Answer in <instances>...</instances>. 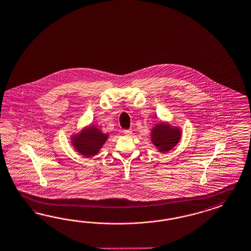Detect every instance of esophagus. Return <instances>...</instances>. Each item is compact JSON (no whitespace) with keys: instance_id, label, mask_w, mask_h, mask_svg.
I'll return each instance as SVG.
<instances>
[{"instance_id":"esophagus-1","label":"esophagus","mask_w":251,"mask_h":251,"mask_svg":"<svg viewBox=\"0 0 251 251\" xmlns=\"http://www.w3.org/2000/svg\"><path fill=\"white\" fill-rule=\"evenodd\" d=\"M123 133L125 134L126 136H130L132 134V130L131 129H124Z\"/></svg>"}]
</instances>
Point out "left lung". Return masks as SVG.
<instances>
[{
    "mask_svg": "<svg viewBox=\"0 0 251 251\" xmlns=\"http://www.w3.org/2000/svg\"><path fill=\"white\" fill-rule=\"evenodd\" d=\"M151 133V142L162 153H167L177 145L182 136L181 128L171 126L168 123L156 124Z\"/></svg>",
    "mask_w": 251,
    "mask_h": 251,
    "instance_id": "8db88e82",
    "label": "left lung"
}]
</instances>
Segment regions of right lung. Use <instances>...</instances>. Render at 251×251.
Wrapping results in <instances>:
<instances>
[{
	"label": "right lung",
	"instance_id": "right-lung-1",
	"mask_svg": "<svg viewBox=\"0 0 251 251\" xmlns=\"http://www.w3.org/2000/svg\"><path fill=\"white\" fill-rule=\"evenodd\" d=\"M108 138L109 134L101 132L100 128L92 125L83 128L79 133L72 134L71 143L79 154L92 157L100 151Z\"/></svg>",
	"mask_w": 251,
	"mask_h": 251
}]
</instances>
